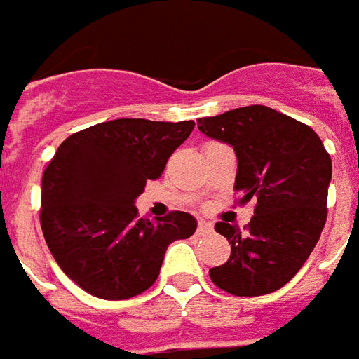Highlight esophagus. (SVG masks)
<instances>
[{
  "mask_svg": "<svg viewBox=\"0 0 359 359\" xmlns=\"http://www.w3.org/2000/svg\"><path fill=\"white\" fill-rule=\"evenodd\" d=\"M212 232V224L210 222H205V220H201L199 224H197V233L199 236H205V233Z\"/></svg>",
  "mask_w": 359,
  "mask_h": 359,
  "instance_id": "esophagus-1",
  "label": "esophagus"
}]
</instances>
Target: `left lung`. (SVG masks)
<instances>
[{
  "mask_svg": "<svg viewBox=\"0 0 359 359\" xmlns=\"http://www.w3.org/2000/svg\"><path fill=\"white\" fill-rule=\"evenodd\" d=\"M201 133L233 147L240 205L255 201L243 230L216 222L230 259L210 280L233 296H263L288 284L311 255L327 222L329 152L313 129L266 106H245L197 121Z\"/></svg>",
  "mask_w": 359,
  "mask_h": 359,
  "instance_id": "obj_1",
  "label": "left lung"
}]
</instances>
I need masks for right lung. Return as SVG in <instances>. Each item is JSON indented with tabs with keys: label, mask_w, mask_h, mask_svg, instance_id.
<instances>
[{
	"label": "right lung",
	"mask_w": 359,
	"mask_h": 359,
	"mask_svg": "<svg viewBox=\"0 0 359 359\" xmlns=\"http://www.w3.org/2000/svg\"><path fill=\"white\" fill-rule=\"evenodd\" d=\"M193 127L191 119H114L60 144L42 175L40 226L55 263L85 292L102 299L143 294L168 245L197 230L182 210L147 220L135 207Z\"/></svg>",
	"instance_id": "add662e5"
}]
</instances>
